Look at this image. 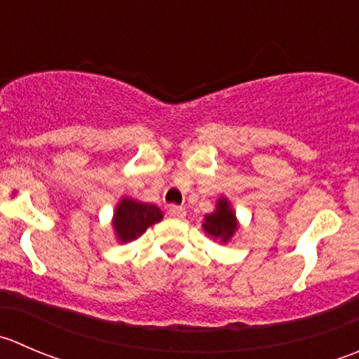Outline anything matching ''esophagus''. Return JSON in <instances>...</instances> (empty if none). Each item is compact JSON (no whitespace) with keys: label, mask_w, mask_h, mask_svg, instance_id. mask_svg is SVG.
Returning <instances> with one entry per match:
<instances>
[{"label":"esophagus","mask_w":359,"mask_h":359,"mask_svg":"<svg viewBox=\"0 0 359 359\" xmlns=\"http://www.w3.org/2000/svg\"><path fill=\"white\" fill-rule=\"evenodd\" d=\"M168 215L175 219H182L186 215V208L179 207V205H170L168 207Z\"/></svg>","instance_id":"esophagus-1"}]
</instances>
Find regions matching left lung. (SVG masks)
<instances>
[{
	"label": "left lung",
	"mask_w": 359,
	"mask_h": 359,
	"mask_svg": "<svg viewBox=\"0 0 359 359\" xmlns=\"http://www.w3.org/2000/svg\"><path fill=\"white\" fill-rule=\"evenodd\" d=\"M203 229L208 236L222 243H226L235 235V231L238 229V222H236L235 212L226 198H219L215 210L205 215Z\"/></svg>",
	"instance_id": "1"
}]
</instances>
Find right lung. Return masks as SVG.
<instances>
[{
	"label": "right lung",
	"mask_w": 359,
	"mask_h": 359,
	"mask_svg": "<svg viewBox=\"0 0 359 359\" xmlns=\"http://www.w3.org/2000/svg\"><path fill=\"white\" fill-rule=\"evenodd\" d=\"M163 219L161 208L151 203L123 198L114 212L112 224L116 229V236L121 243L131 242L138 238L142 233L147 231L149 226L156 224Z\"/></svg>",
	"instance_id": "1"
}]
</instances>
